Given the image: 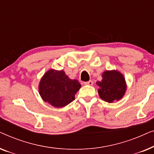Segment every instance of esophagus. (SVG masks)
Wrapping results in <instances>:
<instances>
[{
    "label": "esophagus",
    "instance_id": "esophagus-1",
    "mask_svg": "<svg viewBox=\"0 0 154 154\" xmlns=\"http://www.w3.org/2000/svg\"><path fill=\"white\" fill-rule=\"evenodd\" d=\"M84 85H93V81H87V82H84Z\"/></svg>",
    "mask_w": 154,
    "mask_h": 154
}]
</instances>
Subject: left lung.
Masks as SVG:
<instances>
[{
	"instance_id": "8db88e82",
	"label": "left lung",
	"mask_w": 154,
	"mask_h": 154,
	"mask_svg": "<svg viewBox=\"0 0 154 154\" xmlns=\"http://www.w3.org/2000/svg\"><path fill=\"white\" fill-rule=\"evenodd\" d=\"M102 81L97 82L100 86L99 95L105 102L112 103L123 97L126 90L125 79L117 71H106L102 74Z\"/></svg>"
}]
</instances>
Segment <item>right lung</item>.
<instances>
[{"label":"right lung","mask_w":154,"mask_h":154,"mask_svg":"<svg viewBox=\"0 0 154 154\" xmlns=\"http://www.w3.org/2000/svg\"><path fill=\"white\" fill-rule=\"evenodd\" d=\"M81 88L78 80H71L64 71L50 69L42 78L39 93L45 102L54 107H64L75 100Z\"/></svg>","instance_id":"right-lung-1"}]
</instances>
